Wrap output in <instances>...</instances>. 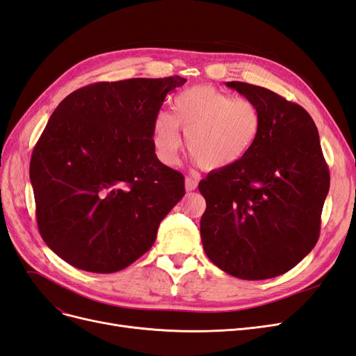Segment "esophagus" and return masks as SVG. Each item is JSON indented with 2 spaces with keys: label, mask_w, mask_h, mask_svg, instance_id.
Masks as SVG:
<instances>
[{
  "label": "esophagus",
  "mask_w": 356,
  "mask_h": 356,
  "mask_svg": "<svg viewBox=\"0 0 356 356\" xmlns=\"http://www.w3.org/2000/svg\"><path fill=\"white\" fill-rule=\"evenodd\" d=\"M196 187H197V179L187 177L186 178V191H193V190H196Z\"/></svg>",
  "instance_id": "1"
}]
</instances>
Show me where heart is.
<instances>
[{"label": "heart", "instance_id": "b5f03b06", "mask_svg": "<svg viewBox=\"0 0 356 356\" xmlns=\"http://www.w3.org/2000/svg\"><path fill=\"white\" fill-rule=\"evenodd\" d=\"M174 115L161 111L153 126V145L160 161L174 165L186 134L190 157L204 170H220L242 161L263 131L261 108L236 99L212 86H191L172 102Z\"/></svg>", "mask_w": 356, "mask_h": 356}]
</instances>
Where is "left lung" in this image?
Instances as JSON below:
<instances>
[{
  "instance_id": "obj_1",
  "label": "left lung",
  "mask_w": 356,
  "mask_h": 356,
  "mask_svg": "<svg viewBox=\"0 0 356 356\" xmlns=\"http://www.w3.org/2000/svg\"><path fill=\"white\" fill-rule=\"evenodd\" d=\"M227 88L258 104L260 138L242 161L199 182L204 254L246 281L282 275L314 250L330 172L309 113L277 93L242 81Z\"/></svg>"
}]
</instances>
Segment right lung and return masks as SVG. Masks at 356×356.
Returning <instances> with one entry per match:
<instances>
[{
	"instance_id": "obj_1",
	"label": "right lung",
	"mask_w": 356,
	"mask_h": 356,
	"mask_svg": "<svg viewBox=\"0 0 356 356\" xmlns=\"http://www.w3.org/2000/svg\"><path fill=\"white\" fill-rule=\"evenodd\" d=\"M186 81L95 83L53 111L29 178L41 238L63 261L114 273L153 246L161 220L186 195L184 177L154 153L153 126L166 95Z\"/></svg>"
}]
</instances>
